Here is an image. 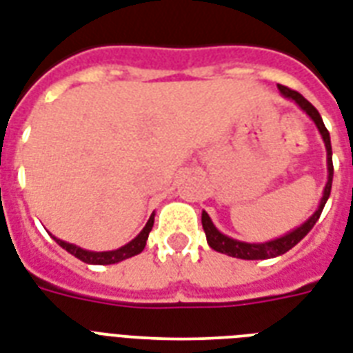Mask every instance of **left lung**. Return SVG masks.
<instances>
[{
	"instance_id": "left-lung-1",
	"label": "left lung",
	"mask_w": 353,
	"mask_h": 353,
	"mask_svg": "<svg viewBox=\"0 0 353 353\" xmlns=\"http://www.w3.org/2000/svg\"><path fill=\"white\" fill-rule=\"evenodd\" d=\"M279 92L283 94L285 98L294 99L296 103L302 107L303 111L307 112L309 117L313 118V122L316 123V128H319L320 134H322V139H324V144H326L327 150V172H330V176H327V183L326 188H324V196H322V200H320V207L314 211V214L311 219L302 224L298 230L290 231L281 239H276V241L270 242H263V244H250V242H241L235 241V239H230V236L222 235L214 225H212L211 219H209V214L203 212L201 214V225H203V231H205L207 242H209V246L212 250H216L220 254L230 255V257H236V259H270V257H278V255L285 254V252H289L292 246H296L298 242L302 241L303 236L307 235L309 231L313 230V225L316 224V220L320 219V214H322V209L326 205L327 198H330V192H332V181H333V161H332V142H330V131L326 129L324 122H322V117H320V112L314 109L313 105L309 103L307 99L303 98L302 94L296 92L292 88L283 87V85H279Z\"/></svg>"
}]
</instances>
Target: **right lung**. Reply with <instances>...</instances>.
Wrapping results in <instances>:
<instances>
[{
  "instance_id": "add662e5",
  "label": "right lung",
  "mask_w": 353,
  "mask_h": 353,
  "mask_svg": "<svg viewBox=\"0 0 353 353\" xmlns=\"http://www.w3.org/2000/svg\"><path fill=\"white\" fill-rule=\"evenodd\" d=\"M153 228V214L150 216L148 220L146 228L139 233V235L134 236L133 241L122 246V248L114 250V252H87V250L83 248H77L74 244H68V242L64 241H57L59 246H63L66 252H70L72 255H75L77 259H81L83 263H88V265H114V263H120L123 259H129V257H133V255H139L144 250L146 246V241H148V235H150V231Z\"/></svg>"
}]
</instances>
